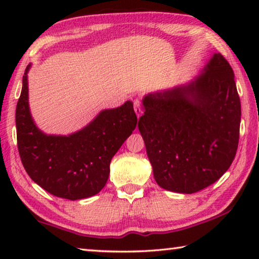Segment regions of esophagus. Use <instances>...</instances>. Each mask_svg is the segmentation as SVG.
I'll list each match as a JSON object with an SVG mask.
<instances>
[{"instance_id":"esophagus-1","label":"esophagus","mask_w":259,"mask_h":259,"mask_svg":"<svg viewBox=\"0 0 259 259\" xmlns=\"http://www.w3.org/2000/svg\"><path fill=\"white\" fill-rule=\"evenodd\" d=\"M134 108H135V113H136V115H137V117L139 119L140 115H142L143 111H142V107H140V102H139L138 99H137V100H135V103H134Z\"/></svg>"}]
</instances>
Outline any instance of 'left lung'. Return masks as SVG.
I'll return each instance as SVG.
<instances>
[{
  "mask_svg": "<svg viewBox=\"0 0 259 259\" xmlns=\"http://www.w3.org/2000/svg\"><path fill=\"white\" fill-rule=\"evenodd\" d=\"M143 106L138 129L160 187L192 194L227 171L238 150L241 103L221 54L194 80L146 95Z\"/></svg>",
  "mask_w": 259,
  "mask_h": 259,
  "instance_id": "8db88e82",
  "label": "left lung"
}]
</instances>
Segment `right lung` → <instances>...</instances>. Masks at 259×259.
Listing matches in <instances>:
<instances>
[{
	"mask_svg": "<svg viewBox=\"0 0 259 259\" xmlns=\"http://www.w3.org/2000/svg\"><path fill=\"white\" fill-rule=\"evenodd\" d=\"M28 65L16 108L17 143L21 162L33 181L58 198L80 200L106 185L109 163L137 125L133 102L104 109L84 128L67 136L47 135L29 111Z\"/></svg>",
	"mask_w": 259,
	"mask_h": 259,
	"instance_id": "obj_1",
	"label": "right lung"
}]
</instances>
